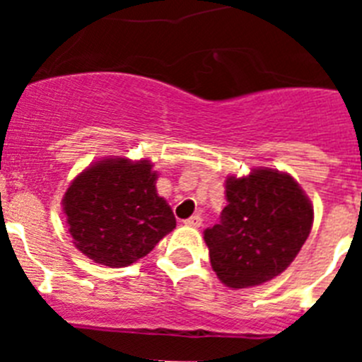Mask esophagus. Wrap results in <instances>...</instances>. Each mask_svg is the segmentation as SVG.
Wrapping results in <instances>:
<instances>
[{
	"label": "esophagus",
	"mask_w": 362,
	"mask_h": 362,
	"mask_svg": "<svg viewBox=\"0 0 362 362\" xmlns=\"http://www.w3.org/2000/svg\"><path fill=\"white\" fill-rule=\"evenodd\" d=\"M201 223H203V219H201V216H192L188 217V219H185V225L187 226H201Z\"/></svg>",
	"instance_id": "obj_1"
}]
</instances>
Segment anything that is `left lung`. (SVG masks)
Returning <instances> with one entry per match:
<instances>
[{"mask_svg":"<svg viewBox=\"0 0 362 362\" xmlns=\"http://www.w3.org/2000/svg\"><path fill=\"white\" fill-rule=\"evenodd\" d=\"M312 223V203L288 174L257 168L228 177L221 221L204 230L210 264L230 288L267 283L290 267Z\"/></svg>","mask_w":362,"mask_h":362,"instance_id":"1","label":"left lung"}]
</instances>
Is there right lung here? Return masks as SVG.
Returning <instances> with one entry per match:
<instances>
[{
    "label": "right lung",
    "instance_id": "1",
    "mask_svg": "<svg viewBox=\"0 0 362 362\" xmlns=\"http://www.w3.org/2000/svg\"><path fill=\"white\" fill-rule=\"evenodd\" d=\"M146 159H105L88 166L63 197L69 232L94 263L123 268L145 257L175 228L170 206L156 192Z\"/></svg>",
    "mask_w": 362,
    "mask_h": 362
}]
</instances>
